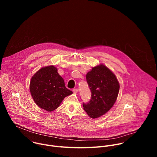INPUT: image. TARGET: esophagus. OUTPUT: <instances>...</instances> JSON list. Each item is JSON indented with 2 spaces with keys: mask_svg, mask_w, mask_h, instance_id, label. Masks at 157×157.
<instances>
[{
  "mask_svg": "<svg viewBox=\"0 0 157 157\" xmlns=\"http://www.w3.org/2000/svg\"><path fill=\"white\" fill-rule=\"evenodd\" d=\"M73 93H74L75 94H77L78 92V89H74L73 90Z\"/></svg>",
  "mask_w": 157,
  "mask_h": 157,
  "instance_id": "34e87169",
  "label": "esophagus"
}]
</instances>
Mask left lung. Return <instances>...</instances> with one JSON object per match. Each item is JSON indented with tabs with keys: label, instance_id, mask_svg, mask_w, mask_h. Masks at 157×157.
Segmentation results:
<instances>
[{
	"label": "left lung",
	"instance_id": "obj_1",
	"mask_svg": "<svg viewBox=\"0 0 157 157\" xmlns=\"http://www.w3.org/2000/svg\"><path fill=\"white\" fill-rule=\"evenodd\" d=\"M86 81L91 99L87 104L82 103L83 108L91 118H98L114 105L119 91V83L115 75L104 64L92 68L86 75Z\"/></svg>",
	"mask_w": 157,
	"mask_h": 157
}]
</instances>
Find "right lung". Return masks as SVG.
<instances>
[{"instance_id": "1", "label": "right lung", "mask_w": 157, "mask_h": 157, "mask_svg": "<svg viewBox=\"0 0 157 157\" xmlns=\"http://www.w3.org/2000/svg\"><path fill=\"white\" fill-rule=\"evenodd\" d=\"M30 91L36 104L48 112L57 109L64 98L73 93L53 65L44 66L32 78Z\"/></svg>"}]
</instances>
